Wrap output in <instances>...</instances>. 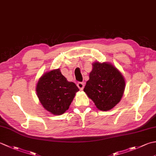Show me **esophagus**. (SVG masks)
I'll use <instances>...</instances> for the list:
<instances>
[{"instance_id": "esophagus-1", "label": "esophagus", "mask_w": 156, "mask_h": 156, "mask_svg": "<svg viewBox=\"0 0 156 156\" xmlns=\"http://www.w3.org/2000/svg\"><path fill=\"white\" fill-rule=\"evenodd\" d=\"M84 82H78L77 84V87H78V88L80 89V90H83L84 88Z\"/></svg>"}]
</instances>
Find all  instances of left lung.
Instances as JSON below:
<instances>
[{
  "instance_id": "8db88e82",
  "label": "left lung",
  "mask_w": 156,
  "mask_h": 156,
  "mask_svg": "<svg viewBox=\"0 0 156 156\" xmlns=\"http://www.w3.org/2000/svg\"><path fill=\"white\" fill-rule=\"evenodd\" d=\"M125 80L121 72L109 62H95L84 91L98 110L112 109L121 100Z\"/></svg>"
}]
</instances>
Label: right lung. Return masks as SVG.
<instances>
[{
	"instance_id": "add662e5",
	"label": "right lung",
	"mask_w": 156,
	"mask_h": 156,
	"mask_svg": "<svg viewBox=\"0 0 156 156\" xmlns=\"http://www.w3.org/2000/svg\"><path fill=\"white\" fill-rule=\"evenodd\" d=\"M78 91L76 85L68 82L59 68L45 72L36 85V92L43 107L55 115H62L68 110Z\"/></svg>"
}]
</instances>
